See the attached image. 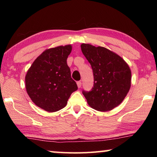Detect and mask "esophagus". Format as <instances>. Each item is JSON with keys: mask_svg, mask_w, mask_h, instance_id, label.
Here are the masks:
<instances>
[{"mask_svg": "<svg viewBox=\"0 0 157 157\" xmlns=\"http://www.w3.org/2000/svg\"><path fill=\"white\" fill-rule=\"evenodd\" d=\"M77 85H78V88H80V87L82 86V82L80 81H78V82H77Z\"/></svg>", "mask_w": 157, "mask_h": 157, "instance_id": "34e87169", "label": "esophagus"}]
</instances>
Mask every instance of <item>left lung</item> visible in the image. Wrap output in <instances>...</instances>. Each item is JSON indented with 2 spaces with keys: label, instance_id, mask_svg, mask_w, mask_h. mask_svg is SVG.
<instances>
[{
  "label": "left lung",
  "instance_id": "1",
  "mask_svg": "<svg viewBox=\"0 0 157 157\" xmlns=\"http://www.w3.org/2000/svg\"><path fill=\"white\" fill-rule=\"evenodd\" d=\"M81 50L91 66L94 78L91 91H82V94L94 109H113L123 102L131 86L132 73L128 64L104 47L82 44Z\"/></svg>",
  "mask_w": 157,
  "mask_h": 157
}]
</instances>
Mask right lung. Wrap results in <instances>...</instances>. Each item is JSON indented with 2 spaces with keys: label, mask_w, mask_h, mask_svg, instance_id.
<instances>
[{
  "label": "right lung",
  "mask_w": 157,
  "mask_h": 157,
  "mask_svg": "<svg viewBox=\"0 0 157 157\" xmlns=\"http://www.w3.org/2000/svg\"><path fill=\"white\" fill-rule=\"evenodd\" d=\"M71 50V45L46 50L25 75L28 95L36 106L48 112L65 107L71 94L78 90L66 62Z\"/></svg>",
  "instance_id": "add662e5"
}]
</instances>
